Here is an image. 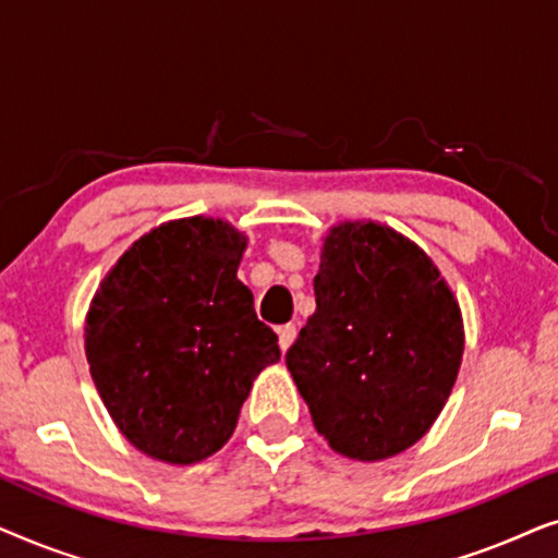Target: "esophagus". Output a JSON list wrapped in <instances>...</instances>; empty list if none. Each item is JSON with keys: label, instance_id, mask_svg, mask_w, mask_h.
<instances>
[{"label": "esophagus", "instance_id": "34e87169", "mask_svg": "<svg viewBox=\"0 0 558 558\" xmlns=\"http://www.w3.org/2000/svg\"><path fill=\"white\" fill-rule=\"evenodd\" d=\"M277 332H279V348H281V353H287L289 345H292L294 338H296V327H294V325H281Z\"/></svg>", "mask_w": 558, "mask_h": 558}]
</instances>
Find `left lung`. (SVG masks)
Segmentation results:
<instances>
[{
	"label": "left lung",
	"instance_id": "1",
	"mask_svg": "<svg viewBox=\"0 0 558 558\" xmlns=\"http://www.w3.org/2000/svg\"><path fill=\"white\" fill-rule=\"evenodd\" d=\"M315 315L287 368L335 452L378 462L416 445L460 373L464 332L432 258L373 220L330 228L315 277Z\"/></svg>",
	"mask_w": 558,
	"mask_h": 558
}]
</instances>
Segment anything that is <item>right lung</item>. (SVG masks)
<instances>
[{"mask_svg": "<svg viewBox=\"0 0 558 558\" xmlns=\"http://www.w3.org/2000/svg\"><path fill=\"white\" fill-rule=\"evenodd\" d=\"M246 235L220 218L144 233L106 274L86 317L90 376L119 432L155 460L201 462L231 439L277 335L239 281Z\"/></svg>", "mask_w": 558, "mask_h": 558, "instance_id": "obj_1", "label": "right lung"}]
</instances>
